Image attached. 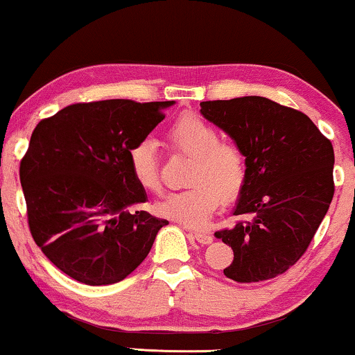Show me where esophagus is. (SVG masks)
I'll return each mask as SVG.
<instances>
[{
	"label": "esophagus",
	"mask_w": 355,
	"mask_h": 355,
	"mask_svg": "<svg viewBox=\"0 0 355 355\" xmlns=\"http://www.w3.org/2000/svg\"><path fill=\"white\" fill-rule=\"evenodd\" d=\"M190 234L193 235L195 240L200 241V243H203V245H208V243H211V241H213V235L208 234V232H202V230H192Z\"/></svg>",
	"instance_id": "obj_1"
}]
</instances>
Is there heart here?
Returning <instances> with one entry per match:
<instances>
[{"instance_id": "1", "label": "heart", "mask_w": 355, "mask_h": 355, "mask_svg": "<svg viewBox=\"0 0 355 355\" xmlns=\"http://www.w3.org/2000/svg\"><path fill=\"white\" fill-rule=\"evenodd\" d=\"M168 146L192 157L187 182L190 186L169 192L157 203V213L192 227L205 225L220 205V197L232 200L246 179V158L234 142L220 141L216 128L202 118H179L166 131ZM128 163L135 181L147 192L160 190V169L155 144L136 142L128 150Z\"/></svg>"}]
</instances>
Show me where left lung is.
Here are the masks:
<instances>
[{"label": "left lung", "instance_id": "obj_1", "mask_svg": "<svg viewBox=\"0 0 355 355\" xmlns=\"http://www.w3.org/2000/svg\"><path fill=\"white\" fill-rule=\"evenodd\" d=\"M246 158L234 227L218 230L234 250L224 275L253 284L284 274L306 253L330 208L335 152L307 115L261 96L200 102Z\"/></svg>", "mask_w": 355, "mask_h": 355}]
</instances>
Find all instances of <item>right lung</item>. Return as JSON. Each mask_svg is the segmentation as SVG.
Listing matches in <instances>:
<instances>
[{
  "mask_svg": "<svg viewBox=\"0 0 355 355\" xmlns=\"http://www.w3.org/2000/svg\"><path fill=\"white\" fill-rule=\"evenodd\" d=\"M109 99L80 102L41 120L20 162L30 234L46 258L85 285L126 279L168 224L147 211L128 150L146 139L173 105Z\"/></svg>",
  "mask_w": 355,
  "mask_h": 355,
  "instance_id": "add662e5",
  "label": "right lung"
}]
</instances>
